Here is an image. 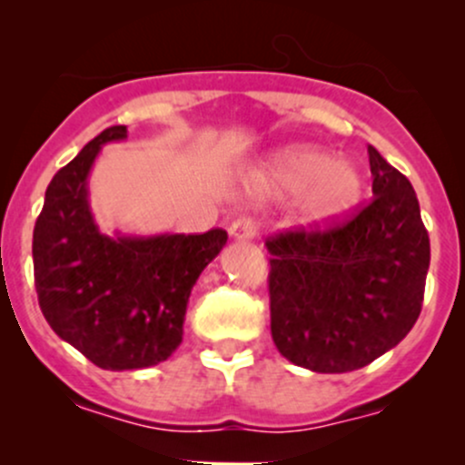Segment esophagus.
<instances>
[{
	"label": "esophagus",
	"mask_w": 465,
	"mask_h": 465,
	"mask_svg": "<svg viewBox=\"0 0 465 465\" xmlns=\"http://www.w3.org/2000/svg\"><path fill=\"white\" fill-rule=\"evenodd\" d=\"M229 236L238 242H247L256 236V224L250 218L233 220L232 227H229Z\"/></svg>",
	"instance_id": "obj_1"
}]
</instances>
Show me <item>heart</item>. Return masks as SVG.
I'll list each match as a JSON object with an SVG mask.
<instances>
[{
	"instance_id": "obj_1",
	"label": "heart",
	"mask_w": 465,
	"mask_h": 465,
	"mask_svg": "<svg viewBox=\"0 0 465 465\" xmlns=\"http://www.w3.org/2000/svg\"><path fill=\"white\" fill-rule=\"evenodd\" d=\"M247 193L254 203L292 204V224L306 232L331 227L360 204L364 175L349 157H331L326 148L294 143L276 150L247 173Z\"/></svg>"
}]
</instances>
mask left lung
Here are the masks:
<instances>
[{"label": "left lung", "mask_w": 465, "mask_h": 465, "mask_svg": "<svg viewBox=\"0 0 465 465\" xmlns=\"http://www.w3.org/2000/svg\"><path fill=\"white\" fill-rule=\"evenodd\" d=\"M373 203L326 232L267 238L276 349L297 367L346 373L405 340L420 315L430 238L410 180L369 145Z\"/></svg>", "instance_id": "left-lung-1"}]
</instances>
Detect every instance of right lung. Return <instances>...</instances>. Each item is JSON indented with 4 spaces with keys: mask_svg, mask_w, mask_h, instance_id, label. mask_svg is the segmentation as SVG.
<instances>
[{
    "mask_svg": "<svg viewBox=\"0 0 465 465\" xmlns=\"http://www.w3.org/2000/svg\"><path fill=\"white\" fill-rule=\"evenodd\" d=\"M125 125L94 137L46 186L33 229L40 311L55 335L107 371L154 367L182 344L191 290L227 245V232L103 233L89 204V173Z\"/></svg>",
    "mask_w": 465,
    "mask_h": 465,
    "instance_id": "1",
    "label": "right lung"
}]
</instances>
